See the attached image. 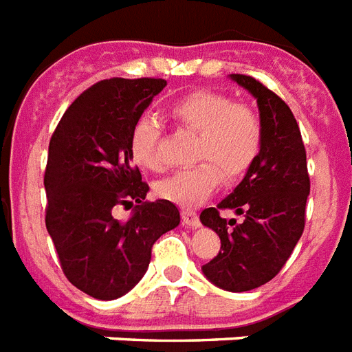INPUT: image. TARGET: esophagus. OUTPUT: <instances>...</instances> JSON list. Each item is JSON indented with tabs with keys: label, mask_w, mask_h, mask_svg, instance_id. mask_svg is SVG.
<instances>
[{
	"label": "esophagus",
	"mask_w": 352,
	"mask_h": 352,
	"mask_svg": "<svg viewBox=\"0 0 352 352\" xmlns=\"http://www.w3.org/2000/svg\"><path fill=\"white\" fill-rule=\"evenodd\" d=\"M182 222H184L188 228H199V226H201L199 215H197L193 210H182Z\"/></svg>",
	"instance_id": "34e87169"
}]
</instances>
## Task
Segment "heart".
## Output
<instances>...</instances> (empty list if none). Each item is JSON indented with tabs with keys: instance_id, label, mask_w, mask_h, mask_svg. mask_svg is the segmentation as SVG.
I'll return each instance as SVG.
<instances>
[{
	"instance_id": "1",
	"label": "heart",
	"mask_w": 352,
	"mask_h": 352,
	"mask_svg": "<svg viewBox=\"0 0 352 352\" xmlns=\"http://www.w3.org/2000/svg\"><path fill=\"white\" fill-rule=\"evenodd\" d=\"M177 124L199 133L195 146L197 166L186 168L162 179L157 193L182 208H195L204 202L226 179H236L250 170L262 146V128L255 111L235 104L230 97L199 90L182 97L170 108ZM159 124L142 117L130 133L131 161L142 170H161L157 155Z\"/></svg>"
}]
</instances>
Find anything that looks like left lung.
<instances>
[{
	"mask_svg": "<svg viewBox=\"0 0 352 352\" xmlns=\"http://www.w3.org/2000/svg\"><path fill=\"white\" fill-rule=\"evenodd\" d=\"M231 81L256 99L262 146L244 179L217 208L201 213V222L221 239L215 258L202 265L211 284L242 293L278 275L302 236L309 175L305 148L293 111L276 94L242 74ZM219 209H233L245 222L226 221Z\"/></svg>",
	"mask_w": 352,
	"mask_h": 352,
	"instance_id": "8db88e82",
	"label": "left lung"
}]
</instances>
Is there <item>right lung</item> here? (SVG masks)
<instances>
[{"label":"right lung","instance_id":"right-lung-1","mask_svg":"<svg viewBox=\"0 0 352 352\" xmlns=\"http://www.w3.org/2000/svg\"><path fill=\"white\" fill-rule=\"evenodd\" d=\"M164 79L113 77L70 104L48 146L45 171L48 235L63 273L97 300L126 295L144 276L151 245L181 222L173 202H144L150 191L131 164L130 133ZM138 202L130 221L113 208Z\"/></svg>","mask_w":352,"mask_h":352}]
</instances>
